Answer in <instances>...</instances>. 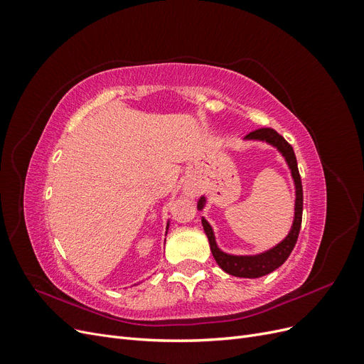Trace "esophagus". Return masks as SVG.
<instances>
[{
  "label": "esophagus",
  "mask_w": 364,
  "mask_h": 364,
  "mask_svg": "<svg viewBox=\"0 0 364 364\" xmlns=\"http://www.w3.org/2000/svg\"><path fill=\"white\" fill-rule=\"evenodd\" d=\"M186 193H188V194H193V190L190 188V186H188V188H186Z\"/></svg>",
  "instance_id": "34e87169"
}]
</instances>
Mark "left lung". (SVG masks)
Returning a JSON list of instances; mask_svg holds the SVG:
<instances>
[{
	"label": "left lung",
	"instance_id": "8db88e82",
	"mask_svg": "<svg viewBox=\"0 0 364 364\" xmlns=\"http://www.w3.org/2000/svg\"><path fill=\"white\" fill-rule=\"evenodd\" d=\"M246 139L266 141L267 144H272L273 147H277L281 155L284 156L285 162L289 164V168L291 170V178L294 181V188H296L294 220H293V226L290 229L289 235L285 237L279 245H277L266 252L258 253V255H229V253H225L223 250L218 249V246L215 243L214 230H213L211 225H209L203 217H202V225L205 229V234L209 240V246H211L213 257L220 267H222L226 273L232 274V277L259 278V277L269 274L273 270L281 267L285 262V259L290 257V253L296 245L297 237H299V230H301L304 193H302L301 174H299V170H297V162H296L293 147L278 134L277 130H273L270 127L257 129V130L250 132V134L246 136ZM205 203H206V199L202 196L199 202H197V209L202 211V209L205 208Z\"/></svg>",
	"mask_w": 364,
	"mask_h": 364
}]
</instances>
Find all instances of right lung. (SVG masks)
<instances>
[{"label": "right lung", "mask_w": 364, "mask_h": 364, "mask_svg": "<svg viewBox=\"0 0 364 364\" xmlns=\"http://www.w3.org/2000/svg\"><path fill=\"white\" fill-rule=\"evenodd\" d=\"M167 229H168V225H167Z\"/></svg>", "instance_id": "right-lung-1"}]
</instances>
